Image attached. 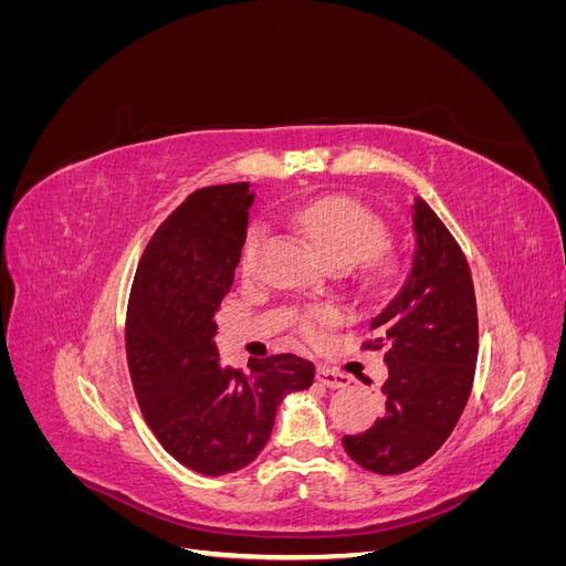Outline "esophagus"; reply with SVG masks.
Instances as JSON below:
<instances>
[{
    "instance_id": "esophagus-1",
    "label": "esophagus",
    "mask_w": 566,
    "mask_h": 566,
    "mask_svg": "<svg viewBox=\"0 0 566 566\" xmlns=\"http://www.w3.org/2000/svg\"><path fill=\"white\" fill-rule=\"evenodd\" d=\"M316 380H318L321 385H325V387H331V389L347 387V385L352 382V378H349L347 373L333 370V368H328V366H318V370H316Z\"/></svg>"
}]
</instances>
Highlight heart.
<instances>
[{
	"mask_svg": "<svg viewBox=\"0 0 566 566\" xmlns=\"http://www.w3.org/2000/svg\"><path fill=\"white\" fill-rule=\"evenodd\" d=\"M287 217L300 227L318 250L328 256L333 266H354L368 260L387 243L385 219L370 210L368 205L347 196H325L314 198L290 208ZM266 238V227L262 221H252L245 231L241 250V262L250 269L260 254ZM337 310H318L304 316V331L318 335L323 328L337 321Z\"/></svg>",
	"mask_w": 566,
	"mask_h": 566,
	"instance_id": "b5f03b06",
	"label": "heart"
}]
</instances>
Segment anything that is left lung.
Instances as JSON below:
<instances>
[{
  "mask_svg": "<svg viewBox=\"0 0 566 566\" xmlns=\"http://www.w3.org/2000/svg\"><path fill=\"white\" fill-rule=\"evenodd\" d=\"M413 266L364 349H385V413L370 430L342 439L358 465L403 474L432 458L468 406L479 321L470 264L453 233L424 200L413 205Z\"/></svg>",
  "mask_w": 566,
  "mask_h": 566,
  "instance_id": "8db88e82",
  "label": "left lung"
}]
</instances>
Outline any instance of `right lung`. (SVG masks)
Listing matches in <instances>:
<instances>
[{
    "mask_svg": "<svg viewBox=\"0 0 566 566\" xmlns=\"http://www.w3.org/2000/svg\"><path fill=\"white\" fill-rule=\"evenodd\" d=\"M254 191L205 186L169 214L136 269L125 345L153 434L181 465L221 476L262 453L285 394L312 387L314 364L273 354L250 370L221 364L214 314L231 290Z\"/></svg>",
    "mask_w": 566,
    "mask_h": 566,
    "instance_id": "right-lung-1",
    "label": "right lung"
}]
</instances>
